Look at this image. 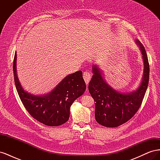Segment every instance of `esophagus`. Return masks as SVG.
<instances>
[{
  "label": "esophagus",
  "mask_w": 160,
  "mask_h": 160,
  "mask_svg": "<svg viewBox=\"0 0 160 160\" xmlns=\"http://www.w3.org/2000/svg\"><path fill=\"white\" fill-rule=\"evenodd\" d=\"M83 79H84V80L85 81L86 84L88 85L89 83L90 79H91V74H90V72H88V71L83 72Z\"/></svg>",
  "instance_id": "34e87169"
}]
</instances>
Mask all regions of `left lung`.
<instances>
[{"instance_id":"8db88e82","label":"left lung","mask_w":160,"mask_h":160,"mask_svg":"<svg viewBox=\"0 0 160 160\" xmlns=\"http://www.w3.org/2000/svg\"><path fill=\"white\" fill-rule=\"evenodd\" d=\"M135 42L141 50L144 64L142 81L137 90L128 93H119L106 83L98 66L92 67L94 74L88 89L95 102V119L103 126L116 128L125 123L136 113L142 105L149 83V65L143 45L138 40Z\"/></svg>"}]
</instances>
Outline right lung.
Returning <instances> with one entry per match:
<instances>
[{"instance_id":"1","label":"right lung","mask_w":160,"mask_h":160,"mask_svg":"<svg viewBox=\"0 0 160 160\" xmlns=\"http://www.w3.org/2000/svg\"><path fill=\"white\" fill-rule=\"evenodd\" d=\"M17 52L13 61V73L17 91L23 105L33 118L48 126H59L68 121L70 108L83 94L85 82L81 71L65 77L50 93L34 95L23 89L17 72Z\"/></svg>"}]
</instances>
